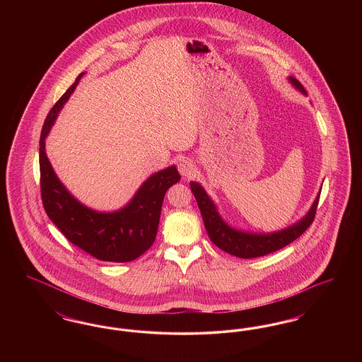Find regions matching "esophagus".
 <instances>
[{
	"label": "esophagus",
	"instance_id": "esophagus-1",
	"mask_svg": "<svg viewBox=\"0 0 362 362\" xmlns=\"http://www.w3.org/2000/svg\"><path fill=\"white\" fill-rule=\"evenodd\" d=\"M177 170L182 176H189L191 173L195 171V165L194 163L189 160V158H182L179 163H177Z\"/></svg>",
	"mask_w": 362,
	"mask_h": 362
}]
</instances>
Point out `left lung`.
Returning <instances> with one entry per match:
<instances>
[{"label": "left lung", "instance_id": "left-lung-1", "mask_svg": "<svg viewBox=\"0 0 362 362\" xmlns=\"http://www.w3.org/2000/svg\"><path fill=\"white\" fill-rule=\"evenodd\" d=\"M288 81L292 84L298 92L307 96V90L304 86L298 83L292 76L288 77ZM191 191L197 199L198 207L201 210L207 235L210 240L213 241L218 248H221L225 252L235 255L238 258L250 259L258 258L267 255L270 252H274L276 250L284 248L285 245L291 244L293 240L300 238L312 224L316 213V207L319 202L320 191L317 192L310 210L303 216L298 221L289 225L281 230L276 232H267V233H257V232H248L233 228L228 224L221 217L218 207L214 204V201L210 198L206 189H204L198 182H189Z\"/></svg>", "mask_w": 362, "mask_h": 362}]
</instances>
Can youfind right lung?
<instances>
[{"label": "right lung", "mask_w": 362, "mask_h": 362, "mask_svg": "<svg viewBox=\"0 0 362 362\" xmlns=\"http://www.w3.org/2000/svg\"><path fill=\"white\" fill-rule=\"evenodd\" d=\"M84 74H78L74 84L52 107L43 124L39 141L42 201L55 226L86 254L103 262H130L153 244L164 195L180 180V175L175 165L152 173L124 206L112 211L86 206L65 187L46 155V138Z\"/></svg>", "instance_id": "right-lung-1"}]
</instances>
